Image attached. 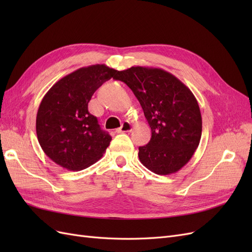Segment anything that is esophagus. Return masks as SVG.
Masks as SVG:
<instances>
[{
    "instance_id": "1",
    "label": "esophagus",
    "mask_w": 252,
    "mask_h": 252,
    "mask_svg": "<svg viewBox=\"0 0 252 252\" xmlns=\"http://www.w3.org/2000/svg\"><path fill=\"white\" fill-rule=\"evenodd\" d=\"M131 129H132V125L129 123V122H124V123L122 124V126L119 129H117V132H119V133L128 132V131H130Z\"/></svg>"
}]
</instances>
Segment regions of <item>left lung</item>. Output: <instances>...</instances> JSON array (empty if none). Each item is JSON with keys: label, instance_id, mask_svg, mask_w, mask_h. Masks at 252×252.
<instances>
[{"label": "left lung", "instance_id": "left-lung-1", "mask_svg": "<svg viewBox=\"0 0 252 252\" xmlns=\"http://www.w3.org/2000/svg\"><path fill=\"white\" fill-rule=\"evenodd\" d=\"M114 79L132 90L151 128L149 143L139 147L141 163L161 175L179 171L192 158L202 135V116L193 94L161 68L133 66Z\"/></svg>", "mask_w": 252, "mask_h": 252}]
</instances>
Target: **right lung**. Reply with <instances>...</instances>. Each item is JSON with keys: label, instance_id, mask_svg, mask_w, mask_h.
<instances>
[{"label": "right lung", "instance_id": "right-lung-1", "mask_svg": "<svg viewBox=\"0 0 252 252\" xmlns=\"http://www.w3.org/2000/svg\"><path fill=\"white\" fill-rule=\"evenodd\" d=\"M118 72L104 64L82 67L59 80L44 95L36 114V135L45 155L56 164L78 171L102 158L111 136L89 113L88 103Z\"/></svg>", "mask_w": 252, "mask_h": 252}]
</instances>
